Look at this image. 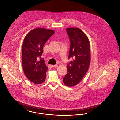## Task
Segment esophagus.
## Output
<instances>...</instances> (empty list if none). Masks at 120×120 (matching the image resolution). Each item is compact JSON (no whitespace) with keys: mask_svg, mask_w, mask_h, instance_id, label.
Here are the masks:
<instances>
[{"mask_svg":"<svg viewBox=\"0 0 120 120\" xmlns=\"http://www.w3.org/2000/svg\"><path fill=\"white\" fill-rule=\"evenodd\" d=\"M57 66H58L57 64H56V65H51V67H52V68H56Z\"/></svg>","mask_w":120,"mask_h":120,"instance_id":"obj_1","label":"esophagus"}]
</instances>
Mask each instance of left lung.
I'll return each mask as SVG.
<instances>
[{
	"mask_svg": "<svg viewBox=\"0 0 120 120\" xmlns=\"http://www.w3.org/2000/svg\"><path fill=\"white\" fill-rule=\"evenodd\" d=\"M70 41L68 58H73L68 64V72L63 78V82L68 86L78 84L87 71L91 59L89 39L80 28L66 29Z\"/></svg>",
	"mask_w": 120,
	"mask_h": 120,
	"instance_id": "obj_1",
	"label": "left lung"
}]
</instances>
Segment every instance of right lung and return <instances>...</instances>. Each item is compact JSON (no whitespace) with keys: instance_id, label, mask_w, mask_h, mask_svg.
Segmentation results:
<instances>
[{"instance_id":"right-lung-1","label":"right lung","mask_w":120,"mask_h":120,"mask_svg":"<svg viewBox=\"0 0 120 120\" xmlns=\"http://www.w3.org/2000/svg\"><path fill=\"white\" fill-rule=\"evenodd\" d=\"M54 30L37 28L30 31L25 37L22 45V60L24 73L35 84L43 83L48 68L41 56L43 47Z\"/></svg>"}]
</instances>
